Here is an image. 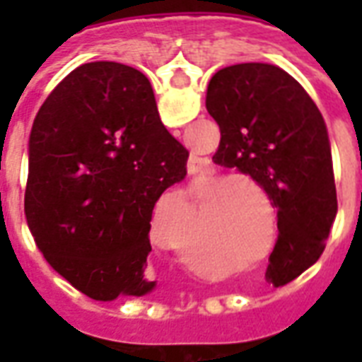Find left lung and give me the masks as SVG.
<instances>
[{"label":"left lung","instance_id":"obj_1","mask_svg":"<svg viewBox=\"0 0 362 362\" xmlns=\"http://www.w3.org/2000/svg\"><path fill=\"white\" fill-rule=\"evenodd\" d=\"M205 106L221 129L213 160L252 176L277 207L266 277L281 287L322 256L337 213L326 122L300 83L272 64L219 69Z\"/></svg>","mask_w":362,"mask_h":362}]
</instances>
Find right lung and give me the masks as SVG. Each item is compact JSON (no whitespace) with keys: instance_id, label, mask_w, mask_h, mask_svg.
I'll return each mask as SVG.
<instances>
[{"instance_id":"right-lung-1","label":"right lung","mask_w":362,"mask_h":362,"mask_svg":"<svg viewBox=\"0 0 362 362\" xmlns=\"http://www.w3.org/2000/svg\"><path fill=\"white\" fill-rule=\"evenodd\" d=\"M186 160L141 71L79 66L44 100L28 137L25 215L38 250L95 300L151 293L153 207L184 180Z\"/></svg>"}]
</instances>
